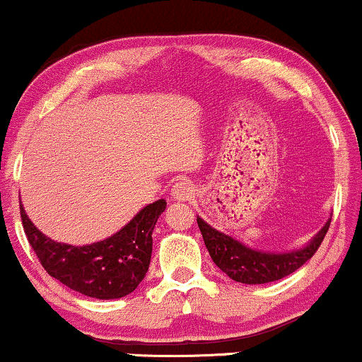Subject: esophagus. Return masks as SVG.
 <instances>
[{
	"label": "esophagus",
	"instance_id": "1",
	"mask_svg": "<svg viewBox=\"0 0 362 362\" xmlns=\"http://www.w3.org/2000/svg\"><path fill=\"white\" fill-rule=\"evenodd\" d=\"M172 195H173V199H175V201H182V202L190 201V199H192V195H194V187H192V184H189V182L180 180V182H177L175 185H173Z\"/></svg>",
	"mask_w": 362,
	"mask_h": 362
}]
</instances>
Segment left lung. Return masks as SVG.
<instances>
[{"label":"left lung","mask_w":362,"mask_h":362,"mask_svg":"<svg viewBox=\"0 0 362 362\" xmlns=\"http://www.w3.org/2000/svg\"><path fill=\"white\" fill-rule=\"evenodd\" d=\"M197 224L211 259L230 279L243 284H265L279 281L298 271L315 255L320 243L325 238L330 218L305 247L286 252H264L247 247L233 236L207 224L201 216H197Z\"/></svg>","instance_id":"obj_1"}]
</instances>
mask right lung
I'll return each instance as SVG.
<instances>
[{"mask_svg":"<svg viewBox=\"0 0 362 362\" xmlns=\"http://www.w3.org/2000/svg\"><path fill=\"white\" fill-rule=\"evenodd\" d=\"M165 209L167 201L158 199L144 206L117 233L83 247L45 236L30 221L23 206H20V214L28 243L49 276L88 298L117 300L132 293L146 276L153 230Z\"/></svg>","mask_w":362,"mask_h":362,"instance_id":"add662e5","label":"right lung"}]
</instances>
